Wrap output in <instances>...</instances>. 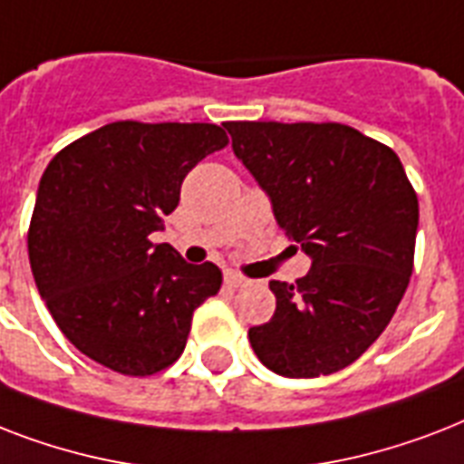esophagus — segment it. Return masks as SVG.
<instances>
[{
	"instance_id": "esophagus-1",
	"label": "esophagus",
	"mask_w": 464,
	"mask_h": 464,
	"mask_svg": "<svg viewBox=\"0 0 464 464\" xmlns=\"http://www.w3.org/2000/svg\"><path fill=\"white\" fill-rule=\"evenodd\" d=\"M224 284H226V289H243V286H247V279L246 276H240L238 272H226L224 275Z\"/></svg>"
}]
</instances>
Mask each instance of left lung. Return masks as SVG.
I'll return each mask as SVG.
<instances>
[{
    "mask_svg": "<svg viewBox=\"0 0 464 464\" xmlns=\"http://www.w3.org/2000/svg\"><path fill=\"white\" fill-rule=\"evenodd\" d=\"M233 154L310 257L294 284L269 282V323L250 327L257 359L286 378L337 373L359 359L402 301L419 202L392 149L339 122H226Z\"/></svg>",
    "mask_w": 464,
    "mask_h": 464,
    "instance_id": "left-lung-1",
    "label": "left lung"
}]
</instances>
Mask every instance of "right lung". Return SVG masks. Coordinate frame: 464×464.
I'll list each match as a JSON object with an SVG mask.
<instances>
[{"label":"right lung","mask_w":464,"mask_h":464,"mask_svg":"<svg viewBox=\"0 0 464 464\" xmlns=\"http://www.w3.org/2000/svg\"><path fill=\"white\" fill-rule=\"evenodd\" d=\"M228 144L207 122H111L72 141L40 178L28 257L64 337L122 375L168 368L221 269L151 243L180 202L185 175Z\"/></svg>","instance_id":"right-lung-1"}]
</instances>
